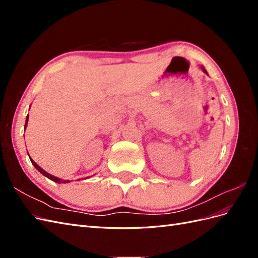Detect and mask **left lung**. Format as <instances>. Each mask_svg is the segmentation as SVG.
Returning a JSON list of instances; mask_svg holds the SVG:
<instances>
[{
	"label": "left lung",
	"instance_id": "1",
	"mask_svg": "<svg viewBox=\"0 0 258 258\" xmlns=\"http://www.w3.org/2000/svg\"><path fill=\"white\" fill-rule=\"evenodd\" d=\"M202 70H204V72H205L206 74H208V73H207V71H206V70H205V68H204V67H202Z\"/></svg>",
	"mask_w": 258,
	"mask_h": 258
}]
</instances>
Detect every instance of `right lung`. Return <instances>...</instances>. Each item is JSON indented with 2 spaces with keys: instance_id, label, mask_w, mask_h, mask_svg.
<instances>
[{
  "instance_id": "add662e5",
  "label": "right lung",
  "mask_w": 258,
  "mask_h": 258,
  "mask_svg": "<svg viewBox=\"0 0 258 258\" xmlns=\"http://www.w3.org/2000/svg\"><path fill=\"white\" fill-rule=\"evenodd\" d=\"M28 120H29V115L27 116V118H26V124H25V129H26V127H27V124H28ZM31 159V158H30ZM31 162H32V165L40 171V172L43 174V175H45L46 177H48L49 179H51V181H53V182H56V183H59V184H61V183H69L70 181L69 179H61V178H59V177H57V176H53V175H51V174H49V173H47L46 172L45 170H43L40 166L37 165V163L35 162V161H33L32 159H31Z\"/></svg>"
}]
</instances>
